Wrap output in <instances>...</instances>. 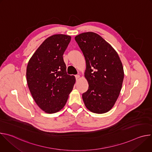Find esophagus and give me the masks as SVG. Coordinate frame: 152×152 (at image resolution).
<instances>
[{"mask_svg": "<svg viewBox=\"0 0 152 152\" xmlns=\"http://www.w3.org/2000/svg\"><path fill=\"white\" fill-rule=\"evenodd\" d=\"M75 77H76V79L77 80L80 77V76L79 75H75Z\"/></svg>", "mask_w": 152, "mask_h": 152, "instance_id": "obj_1", "label": "esophagus"}]
</instances>
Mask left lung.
<instances>
[{"mask_svg": "<svg viewBox=\"0 0 152 152\" xmlns=\"http://www.w3.org/2000/svg\"><path fill=\"white\" fill-rule=\"evenodd\" d=\"M75 39L86 61L85 77L89 86L82 94L85 105L94 113H107L114 105L122 87L121 60L114 48L97 34L84 32Z\"/></svg>", "mask_w": 152, "mask_h": 152, "instance_id": "1", "label": "left lung"}]
</instances>
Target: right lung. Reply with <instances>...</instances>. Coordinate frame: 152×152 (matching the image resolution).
Returning <instances> with one entry per match:
<instances>
[{"label":"right lung","mask_w":152,"mask_h":152,"mask_svg":"<svg viewBox=\"0 0 152 152\" xmlns=\"http://www.w3.org/2000/svg\"><path fill=\"white\" fill-rule=\"evenodd\" d=\"M70 40V36L64 34L49 37L28 64L29 89L35 103L46 113H55L62 109L76 81L74 76L67 75L62 56Z\"/></svg>","instance_id":"right-lung-1"}]
</instances>
